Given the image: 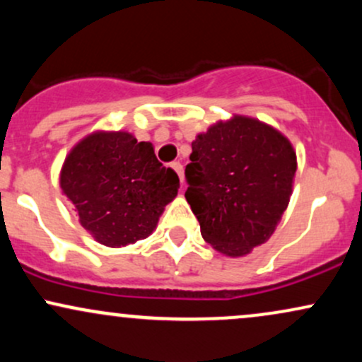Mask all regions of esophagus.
<instances>
[{"mask_svg":"<svg viewBox=\"0 0 362 362\" xmlns=\"http://www.w3.org/2000/svg\"><path fill=\"white\" fill-rule=\"evenodd\" d=\"M172 168L175 170V172H177V175L180 177V182H182V185H184V182H185V178H184V167H182V163H180V161H173V163H172Z\"/></svg>","mask_w":362,"mask_h":362,"instance_id":"obj_1","label":"esophagus"}]
</instances>
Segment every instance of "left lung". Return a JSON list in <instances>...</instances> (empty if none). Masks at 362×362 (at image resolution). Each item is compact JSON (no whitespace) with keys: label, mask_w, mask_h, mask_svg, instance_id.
<instances>
[{"label":"left lung","mask_w":362,"mask_h":362,"mask_svg":"<svg viewBox=\"0 0 362 362\" xmlns=\"http://www.w3.org/2000/svg\"><path fill=\"white\" fill-rule=\"evenodd\" d=\"M296 151L259 119L233 115L195 136L185 199L214 250L243 257L271 238L293 194Z\"/></svg>","instance_id":"8db88e82"}]
</instances>
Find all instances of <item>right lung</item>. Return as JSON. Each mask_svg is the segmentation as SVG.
Returning <instances> with one entry per match:
<instances>
[{"instance_id":"1","label":"right lung","mask_w":362,"mask_h":362,"mask_svg":"<svg viewBox=\"0 0 362 362\" xmlns=\"http://www.w3.org/2000/svg\"><path fill=\"white\" fill-rule=\"evenodd\" d=\"M59 185L81 226L98 243L119 248L153 233L180 180L158 161L151 143L126 131H95L66 156Z\"/></svg>"}]
</instances>
